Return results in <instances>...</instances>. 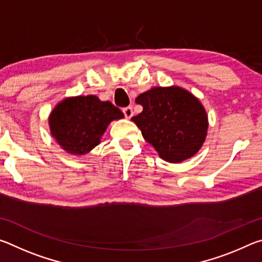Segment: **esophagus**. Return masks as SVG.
I'll return each mask as SVG.
<instances>
[{
  "instance_id": "34e87169",
  "label": "esophagus",
  "mask_w": 262,
  "mask_h": 262,
  "mask_svg": "<svg viewBox=\"0 0 262 262\" xmlns=\"http://www.w3.org/2000/svg\"><path fill=\"white\" fill-rule=\"evenodd\" d=\"M122 112H123V114H125V117L127 118V119H130L132 117H133V107L132 106H127V107H125V108H122Z\"/></svg>"
}]
</instances>
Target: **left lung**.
<instances>
[{
	"instance_id": "obj_1",
	"label": "left lung",
	"mask_w": 262,
	"mask_h": 262,
	"mask_svg": "<svg viewBox=\"0 0 262 262\" xmlns=\"http://www.w3.org/2000/svg\"><path fill=\"white\" fill-rule=\"evenodd\" d=\"M143 111L132 120L161 158L180 163L202 147L208 117L200 100L183 88H152L135 99Z\"/></svg>"
}]
</instances>
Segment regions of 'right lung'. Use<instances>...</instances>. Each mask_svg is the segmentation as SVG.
<instances>
[{
	"instance_id": "1",
	"label": "right lung",
	"mask_w": 262,
	"mask_h": 262,
	"mask_svg": "<svg viewBox=\"0 0 262 262\" xmlns=\"http://www.w3.org/2000/svg\"><path fill=\"white\" fill-rule=\"evenodd\" d=\"M123 113L110 101L96 96L66 98L50 115L51 134L62 149L73 155H85L100 143L111 121Z\"/></svg>"
}]
</instances>
